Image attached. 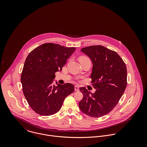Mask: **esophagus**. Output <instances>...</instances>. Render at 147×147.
Wrapping results in <instances>:
<instances>
[{
	"mask_svg": "<svg viewBox=\"0 0 147 147\" xmlns=\"http://www.w3.org/2000/svg\"><path fill=\"white\" fill-rule=\"evenodd\" d=\"M75 91H79V85H75Z\"/></svg>",
	"mask_w": 147,
	"mask_h": 147,
	"instance_id": "obj_1",
	"label": "esophagus"
}]
</instances>
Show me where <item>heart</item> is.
Returning <instances> with one entry per match:
<instances>
[{"instance_id":"heart-1","label":"heart","mask_w":147,"mask_h":147,"mask_svg":"<svg viewBox=\"0 0 147 147\" xmlns=\"http://www.w3.org/2000/svg\"><path fill=\"white\" fill-rule=\"evenodd\" d=\"M86 58V57H80V58Z\"/></svg>"}]
</instances>
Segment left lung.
<instances>
[{"instance_id": "obj_1", "label": "left lung", "mask_w": 147, "mask_h": 147, "mask_svg": "<svg viewBox=\"0 0 147 147\" xmlns=\"http://www.w3.org/2000/svg\"><path fill=\"white\" fill-rule=\"evenodd\" d=\"M93 63L90 75L94 93L81 87L83 94L79 106L86 115L99 118L109 113L118 103L127 86V68L121 57L114 51L101 45L81 49Z\"/></svg>"}]
</instances>
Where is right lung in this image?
Segmentation results:
<instances>
[{
    "label": "right lung",
    "instance_id": "obj_1",
    "mask_svg": "<svg viewBox=\"0 0 147 147\" xmlns=\"http://www.w3.org/2000/svg\"><path fill=\"white\" fill-rule=\"evenodd\" d=\"M75 47L53 43L42 44L32 50L25 61L21 82L24 96L37 114L49 116L57 113L66 97L74 91V85L53 84L55 73L61 71Z\"/></svg>",
    "mask_w": 147,
    "mask_h": 147
}]
</instances>
